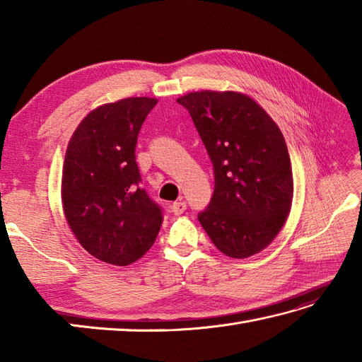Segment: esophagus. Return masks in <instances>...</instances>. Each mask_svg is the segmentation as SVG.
<instances>
[{
    "mask_svg": "<svg viewBox=\"0 0 362 362\" xmlns=\"http://www.w3.org/2000/svg\"><path fill=\"white\" fill-rule=\"evenodd\" d=\"M185 210H187V202L183 201V199H180V201H177L171 205V211L174 214H177V216H179V214H182Z\"/></svg>",
    "mask_w": 362,
    "mask_h": 362,
    "instance_id": "esophagus-1",
    "label": "esophagus"
}]
</instances>
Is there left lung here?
I'll return each instance as SVG.
<instances>
[{
    "instance_id": "left-lung-1",
    "label": "left lung",
    "mask_w": 362,
    "mask_h": 362,
    "mask_svg": "<svg viewBox=\"0 0 362 362\" xmlns=\"http://www.w3.org/2000/svg\"><path fill=\"white\" fill-rule=\"evenodd\" d=\"M177 103L189 112L213 163L214 191L199 222L224 255H255L291 211L294 182L281 130L238 91H194Z\"/></svg>"
}]
</instances>
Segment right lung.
Returning <instances> with one entry per match:
<instances>
[{
  "label": "right lung",
  "mask_w": 362,
  "mask_h": 362,
  "mask_svg": "<svg viewBox=\"0 0 362 362\" xmlns=\"http://www.w3.org/2000/svg\"><path fill=\"white\" fill-rule=\"evenodd\" d=\"M153 98H126L99 105L68 143L62 205L68 226L90 255L127 266L148 252L163 222L160 206L140 185L138 134Z\"/></svg>",
  "instance_id": "1"
}]
</instances>
